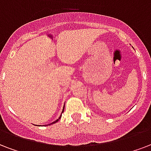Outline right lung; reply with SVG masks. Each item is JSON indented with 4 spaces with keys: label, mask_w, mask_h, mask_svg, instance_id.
Returning a JSON list of instances; mask_svg holds the SVG:
<instances>
[{
    "label": "right lung",
    "mask_w": 151,
    "mask_h": 151,
    "mask_svg": "<svg viewBox=\"0 0 151 151\" xmlns=\"http://www.w3.org/2000/svg\"><path fill=\"white\" fill-rule=\"evenodd\" d=\"M64 108H65V105H64V107H63V111H62V113H63V111H64ZM62 113H61V116H60L58 117V119H56V120H55V121L52 122V123H51V124H47V125H46V126H48V125H51V124H55V123H57V122L58 121V120H59V119H61V117H62ZM40 126H41V125H40Z\"/></svg>",
    "instance_id": "obj_1"
}]
</instances>
